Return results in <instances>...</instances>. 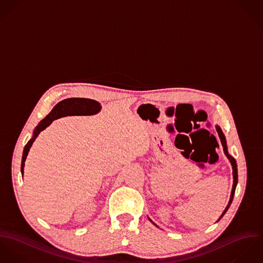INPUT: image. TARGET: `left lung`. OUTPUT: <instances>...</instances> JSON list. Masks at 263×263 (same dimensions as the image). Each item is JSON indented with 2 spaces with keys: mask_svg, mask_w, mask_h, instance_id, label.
I'll return each mask as SVG.
<instances>
[{
  "mask_svg": "<svg viewBox=\"0 0 263 263\" xmlns=\"http://www.w3.org/2000/svg\"><path fill=\"white\" fill-rule=\"evenodd\" d=\"M217 128V132H218V134H219V137H220V139H221V143H222V145H223V149H224V153L226 154V156H227V158L230 160V162H231V164H232V168H233V189H232V193H231V198H230V201H229V204L228 205L226 206V209H225V211L223 212V214H222V216L220 217V219L225 215V213L228 211V209H229V206H230V204L232 203V201H233L234 198V194H235V190H236V185H237V182H238V171H237V163H236V160L234 159L233 157L228 153V149H227V144H226V138H225V135H224V133L222 132V130H221V128L220 127H216ZM219 219V220H220ZM155 225V224H154Z\"/></svg>",
  "mask_w": 263,
  "mask_h": 263,
  "instance_id": "left-lung-1",
  "label": "left lung"
}]
</instances>
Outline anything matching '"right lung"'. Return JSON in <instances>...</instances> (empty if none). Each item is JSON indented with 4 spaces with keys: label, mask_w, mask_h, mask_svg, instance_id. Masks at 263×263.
Returning a JSON list of instances; mask_svg holds the SVG:
<instances>
[{
    "label": "right lung",
    "mask_w": 263,
    "mask_h": 263,
    "mask_svg": "<svg viewBox=\"0 0 263 263\" xmlns=\"http://www.w3.org/2000/svg\"><path fill=\"white\" fill-rule=\"evenodd\" d=\"M101 110V105L97 101L90 99H83V98H70L65 99L52 109V111L44 118L38 126L34 130V134L32 139L28 141V143L24 147L23 156H22V163H21V173L23 175L24 164L29 152L30 147L38 137L40 132L44 130L47 126H49L52 121L63 116H70V115H93L97 114Z\"/></svg>",
    "instance_id": "right-lung-1"
}]
</instances>
